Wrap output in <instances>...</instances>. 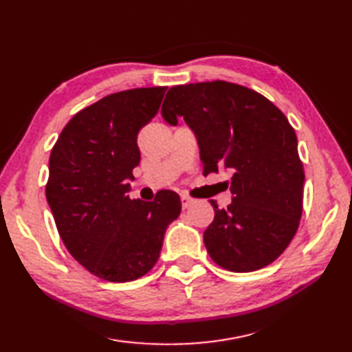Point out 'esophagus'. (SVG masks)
Masks as SVG:
<instances>
[{
    "instance_id": "1",
    "label": "esophagus",
    "mask_w": 352,
    "mask_h": 352,
    "mask_svg": "<svg viewBox=\"0 0 352 352\" xmlns=\"http://www.w3.org/2000/svg\"><path fill=\"white\" fill-rule=\"evenodd\" d=\"M179 199H182V206H183L184 210H186V208H188V206H190V205L193 204V199H192V197H188L187 195H182V197H179Z\"/></svg>"
}]
</instances>
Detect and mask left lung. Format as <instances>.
I'll return each mask as SVG.
<instances>
[{
  "instance_id": "1",
  "label": "left lung",
  "mask_w": 352,
  "mask_h": 352,
  "mask_svg": "<svg viewBox=\"0 0 352 352\" xmlns=\"http://www.w3.org/2000/svg\"><path fill=\"white\" fill-rule=\"evenodd\" d=\"M162 117L175 126L183 117L195 133L204 175L232 173V204L204 232L206 251L232 272H253L284 253L299 228L303 165L297 138L283 111L248 87L205 82L174 86Z\"/></svg>"
}]
</instances>
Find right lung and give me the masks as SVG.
<instances>
[{
    "mask_svg": "<svg viewBox=\"0 0 352 352\" xmlns=\"http://www.w3.org/2000/svg\"><path fill=\"white\" fill-rule=\"evenodd\" d=\"M166 87L108 95L71 119L52 148L46 197L60 239L90 274L133 281L156 265L166 228L182 211L179 196L131 199L137 137L159 111Z\"/></svg>",
    "mask_w": 352,
    "mask_h": 352,
    "instance_id": "right-lung-1",
    "label": "right lung"
}]
</instances>
